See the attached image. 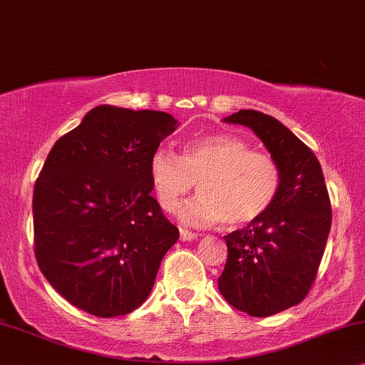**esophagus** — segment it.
<instances>
[{"mask_svg": "<svg viewBox=\"0 0 365 365\" xmlns=\"http://www.w3.org/2000/svg\"><path fill=\"white\" fill-rule=\"evenodd\" d=\"M198 233L195 232H190L187 230V228H180V239H182L183 242H190V240H197L198 239Z\"/></svg>", "mask_w": 365, "mask_h": 365, "instance_id": "34e87169", "label": "esophagus"}]
</instances>
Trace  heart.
I'll return each instance as SVG.
<instances>
[{"mask_svg":"<svg viewBox=\"0 0 365 365\" xmlns=\"http://www.w3.org/2000/svg\"><path fill=\"white\" fill-rule=\"evenodd\" d=\"M148 173L160 207L175 212L197 182L200 190L178 208L182 220L228 227L255 222L279 195L282 172L270 155L254 152L235 135L215 133L193 138L182 155L157 148L150 155Z\"/></svg>","mask_w":365,"mask_h":365,"instance_id":"obj_1","label":"heart"}]
</instances>
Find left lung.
Here are the masks:
<instances>
[{
  "mask_svg": "<svg viewBox=\"0 0 365 365\" xmlns=\"http://www.w3.org/2000/svg\"><path fill=\"white\" fill-rule=\"evenodd\" d=\"M223 121L249 126L282 172L269 210L223 237L228 255L218 277L228 304L269 317L302 302L314 284L332 223L327 187L312 150L274 116L240 110Z\"/></svg>",
  "mask_w": 365,
  "mask_h": 365,
  "instance_id": "1",
  "label": "left lung"
}]
</instances>
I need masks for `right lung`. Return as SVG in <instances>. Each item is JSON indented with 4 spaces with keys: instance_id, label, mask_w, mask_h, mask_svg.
Here are the masks:
<instances>
[{
    "instance_id": "1",
    "label": "right lung",
    "mask_w": 365,
    "mask_h": 365,
    "mask_svg": "<svg viewBox=\"0 0 365 365\" xmlns=\"http://www.w3.org/2000/svg\"><path fill=\"white\" fill-rule=\"evenodd\" d=\"M170 113L100 105L53 145L35 183V255L51 287L96 317L152 292L178 228L163 217L148 160L177 130Z\"/></svg>"
}]
</instances>
